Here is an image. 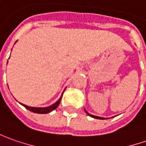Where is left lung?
Listing matches in <instances>:
<instances>
[{
	"instance_id": "left-lung-1",
	"label": "left lung",
	"mask_w": 146,
	"mask_h": 146,
	"mask_svg": "<svg viewBox=\"0 0 146 146\" xmlns=\"http://www.w3.org/2000/svg\"><path fill=\"white\" fill-rule=\"evenodd\" d=\"M86 114L90 115V116H91V117H93V118H95V119H104L105 118H103V117H98V116H95V115H90V114H89L87 111H86Z\"/></svg>"
}]
</instances>
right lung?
<instances>
[{
  "label": "right lung",
  "mask_w": 146,
  "mask_h": 146,
  "mask_svg": "<svg viewBox=\"0 0 146 146\" xmlns=\"http://www.w3.org/2000/svg\"><path fill=\"white\" fill-rule=\"evenodd\" d=\"M61 98H62V96L60 98V99L58 100L56 103H55L54 104H52V106L48 107V108H31V107H28V106H27V105H24V104H22V105L24 106V107L27 108V110L31 111H32V112H35V113L46 114V113H49V112H51L52 111L55 110L56 108H57L58 106H59V104H60V103Z\"/></svg>",
  "instance_id": "obj_1"
}]
</instances>
